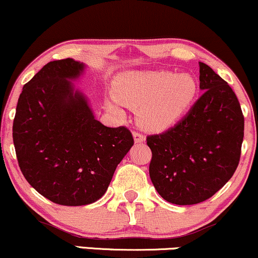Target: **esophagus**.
<instances>
[{"label": "esophagus", "mask_w": 258, "mask_h": 258, "mask_svg": "<svg viewBox=\"0 0 258 258\" xmlns=\"http://www.w3.org/2000/svg\"><path fill=\"white\" fill-rule=\"evenodd\" d=\"M133 136H134V140H135L136 144H140V142H144L145 139H146V138H145L144 134H141V133H139V132L133 133Z\"/></svg>", "instance_id": "1"}]
</instances>
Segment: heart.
I'll list each match as a JSON object with an SVG mask.
<instances>
[{
	"mask_svg": "<svg viewBox=\"0 0 258 258\" xmlns=\"http://www.w3.org/2000/svg\"><path fill=\"white\" fill-rule=\"evenodd\" d=\"M198 86L188 74L175 75L171 71L128 72L118 78L116 96L108 106L119 110L120 101L129 106H140V119L152 129H164L176 122L195 101Z\"/></svg>",
	"mask_w": 258,
	"mask_h": 258,
	"instance_id": "b5f03b06",
	"label": "heart"
}]
</instances>
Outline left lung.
Listing matches in <instances>:
<instances>
[{"mask_svg": "<svg viewBox=\"0 0 258 258\" xmlns=\"http://www.w3.org/2000/svg\"><path fill=\"white\" fill-rule=\"evenodd\" d=\"M203 95L177 124L147 136L152 151L150 177L166 202L198 204L222 188L237 170L244 116L233 89L199 62Z\"/></svg>", "mask_w": 258, "mask_h": 258, "instance_id": "8db88e82", "label": "left lung"}]
</instances>
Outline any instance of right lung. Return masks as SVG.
Instances as JSON below:
<instances>
[{"mask_svg": "<svg viewBox=\"0 0 258 258\" xmlns=\"http://www.w3.org/2000/svg\"><path fill=\"white\" fill-rule=\"evenodd\" d=\"M83 70L71 57L44 65L24 86L13 122L24 177L39 195L66 207L101 198L134 145L128 128L100 123L86 96L75 90L70 81Z\"/></svg>", "mask_w": 258, "mask_h": 258, "instance_id": "right-lung-1", "label": "right lung"}]
</instances>
